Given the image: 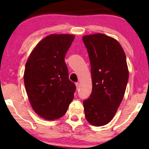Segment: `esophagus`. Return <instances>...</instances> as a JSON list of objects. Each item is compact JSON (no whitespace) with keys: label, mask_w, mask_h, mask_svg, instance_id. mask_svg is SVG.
I'll return each mask as SVG.
<instances>
[{"label":"esophagus","mask_w":149,"mask_h":149,"mask_svg":"<svg viewBox=\"0 0 149 149\" xmlns=\"http://www.w3.org/2000/svg\"><path fill=\"white\" fill-rule=\"evenodd\" d=\"M75 85H76V87H77V89H78L79 88V87H80V84H79V83H75Z\"/></svg>","instance_id":"34e87169"}]
</instances>
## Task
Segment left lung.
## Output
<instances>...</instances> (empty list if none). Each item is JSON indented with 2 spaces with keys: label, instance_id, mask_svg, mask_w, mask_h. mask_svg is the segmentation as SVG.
<instances>
[{
  "label": "left lung",
  "instance_id": "8db88e82",
  "mask_svg": "<svg viewBox=\"0 0 149 149\" xmlns=\"http://www.w3.org/2000/svg\"><path fill=\"white\" fill-rule=\"evenodd\" d=\"M88 52L92 91L83 100L85 115L91 125L102 126L113 119L127 87L129 72L125 52L113 38L103 34L83 36Z\"/></svg>",
  "mask_w": 149,
  "mask_h": 149
}]
</instances>
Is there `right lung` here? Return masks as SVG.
<instances>
[{"instance_id": "add662e5", "label": "right lung", "mask_w": 149, "mask_h": 149, "mask_svg": "<svg viewBox=\"0 0 149 149\" xmlns=\"http://www.w3.org/2000/svg\"><path fill=\"white\" fill-rule=\"evenodd\" d=\"M74 38L51 34L38 42L26 64L24 80L28 99L36 114L47 120L66 113L76 85L69 80L64 58Z\"/></svg>"}]
</instances>
